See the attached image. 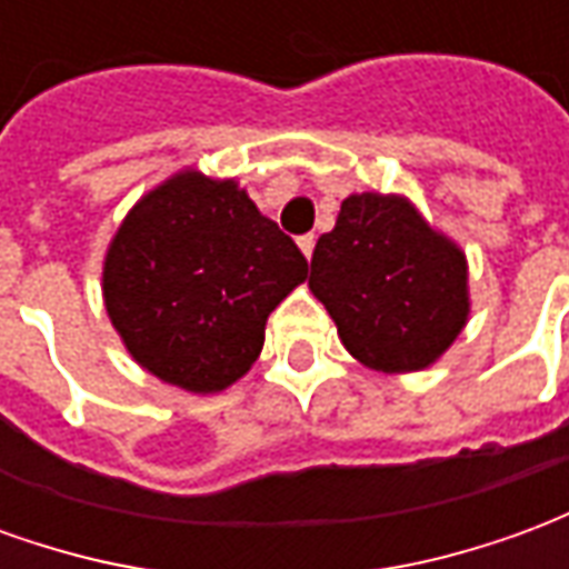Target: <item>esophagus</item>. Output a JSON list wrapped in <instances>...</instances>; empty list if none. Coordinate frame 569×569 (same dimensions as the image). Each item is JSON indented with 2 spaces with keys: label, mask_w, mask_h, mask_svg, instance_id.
I'll list each match as a JSON object with an SVG mask.
<instances>
[{
  "label": "esophagus",
  "mask_w": 569,
  "mask_h": 569,
  "mask_svg": "<svg viewBox=\"0 0 569 569\" xmlns=\"http://www.w3.org/2000/svg\"><path fill=\"white\" fill-rule=\"evenodd\" d=\"M313 247H317V237H313V234L298 237V249L305 252V259H308V261H310V256H313Z\"/></svg>",
  "instance_id": "obj_1"
}]
</instances>
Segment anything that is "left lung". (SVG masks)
<instances>
[{"mask_svg":"<svg viewBox=\"0 0 569 569\" xmlns=\"http://www.w3.org/2000/svg\"><path fill=\"white\" fill-rule=\"evenodd\" d=\"M308 286L350 357L387 375L432 366L469 320L463 249L402 194H350L317 240Z\"/></svg>","mask_w":569,"mask_h":569,"instance_id":"8db88e82","label":"left lung"}]
</instances>
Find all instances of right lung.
<instances>
[{"mask_svg": "<svg viewBox=\"0 0 569 569\" xmlns=\"http://www.w3.org/2000/svg\"><path fill=\"white\" fill-rule=\"evenodd\" d=\"M308 259L237 179L182 170L142 194L106 249V313L142 369L188 393L240 381Z\"/></svg>", "mask_w": 569, "mask_h": 569, "instance_id": "obj_1", "label": "right lung"}]
</instances>
